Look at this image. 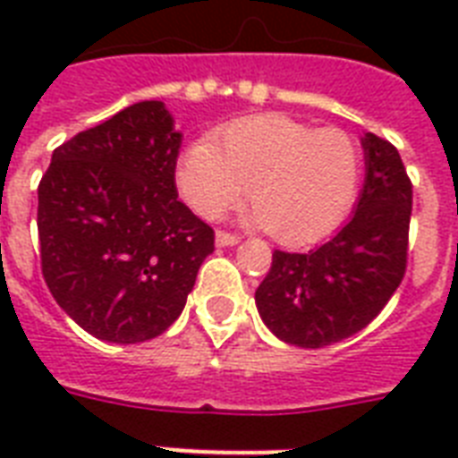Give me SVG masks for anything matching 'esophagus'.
I'll return each mask as SVG.
<instances>
[{"label": "esophagus", "instance_id": "obj_1", "mask_svg": "<svg viewBox=\"0 0 458 458\" xmlns=\"http://www.w3.org/2000/svg\"><path fill=\"white\" fill-rule=\"evenodd\" d=\"M240 242V237L233 235V233H225V230H216V244L218 247H233V244Z\"/></svg>", "mask_w": 458, "mask_h": 458}]
</instances>
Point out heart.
I'll return each instance as SVG.
<instances>
[{
  "label": "heart",
  "mask_w": 458,
  "mask_h": 458,
  "mask_svg": "<svg viewBox=\"0 0 458 458\" xmlns=\"http://www.w3.org/2000/svg\"><path fill=\"white\" fill-rule=\"evenodd\" d=\"M361 171V147L349 132L259 114L223 125L216 142H190L175 182L201 218H218L247 190L254 225L268 228L283 244H311L330 235L354 207Z\"/></svg>",
  "instance_id": "obj_1"
}]
</instances>
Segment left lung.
<instances>
[{
	"label": "left lung",
	"instance_id": "8db88e82",
	"mask_svg": "<svg viewBox=\"0 0 458 458\" xmlns=\"http://www.w3.org/2000/svg\"><path fill=\"white\" fill-rule=\"evenodd\" d=\"M366 178L344 228L306 254L273 251L259 285V316L278 340L318 349L363 330L406 271L411 180L387 140L361 138Z\"/></svg>",
	"mask_w": 458,
	"mask_h": 458
}]
</instances>
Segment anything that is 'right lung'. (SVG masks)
Masks as SVG:
<instances>
[{"mask_svg": "<svg viewBox=\"0 0 458 458\" xmlns=\"http://www.w3.org/2000/svg\"><path fill=\"white\" fill-rule=\"evenodd\" d=\"M180 142L164 102H138L56 147L39 180L42 276L97 340L164 333L214 251V230L178 199Z\"/></svg>", "mask_w": 458, "mask_h": 458, "instance_id": "1", "label": "right lung"}]
</instances>
